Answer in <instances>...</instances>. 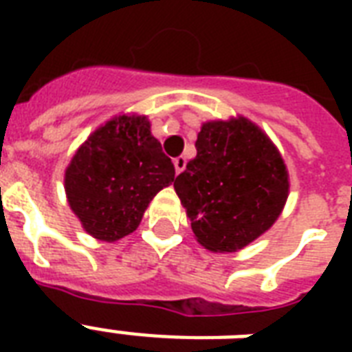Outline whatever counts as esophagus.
<instances>
[{"label":"esophagus","instance_id":"34e87169","mask_svg":"<svg viewBox=\"0 0 352 352\" xmlns=\"http://www.w3.org/2000/svg\"><path fill=\"white\" fill-rule=\"evenodd\" d=\"M173 166H175L177 173H181L186 168V159L184 157H177V159H173Z\"/></svg>","mask_w":352,"mask_h":352}]
</instances>
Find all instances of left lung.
I'll use <instances>...</instances> for the list:
<instances>
[{
	"label": "left lung",
	"mask_w": 352,
	"mask_h": 352,
	"mask_svg": "<svg viewBox=\"0 0 352 352\" xmlns=\"http://www.w3.org/2000/svg\"><path fill=\"white\" fill-rule=\"evenodd\" d=\"M195 149L197 157L173 182L193 234L208 250H239L283 210L289 195L283 159L246 118L204 124Z\"/></svg>",
	"instance_id": "1"
}]
</instances>
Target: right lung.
<instances>
[{
    "instance_id": "right-lung-1",
    "label": "right lung",
    "mask_w": 352,
    "mask_h": 352,
    "mask_svg": "<svg viewBox=\"0 0 352 352\" xmlns=\"http://www.w3.org/2000/svg\"><path fill=\"white\" fill-rule=\"evenodd\" d=\"M173 179L175 168L146 117H118L74 153L65 171V192L85 232L117 241L137 230L149 201Z\"/></svg>"
}]
</instances>
